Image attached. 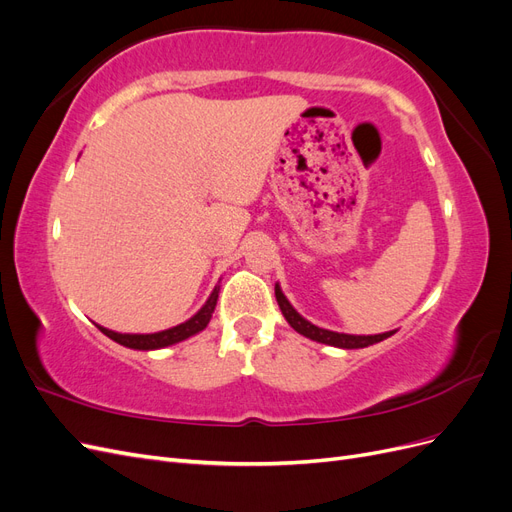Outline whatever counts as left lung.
<instances>
[{"instance_id": "8db88e82", "label": "left lung", "mask_w": 512, "mask_h": 512, "mask_svg": "<svg viewBox=\"0 0 512 512\" xmlns=\"http://www.w3.org/2000/svg\"><path fill=\"white\" fill-rule=\"evenodd\" d=\"M275 299H277V305H280L282 314H284V318H286L290 327L297 333L305 335L307 339H314V342H318V344H327V346L344 348V350H354V348H367L371 344H378V342H382V339L391 337L395 333V331H386V333H378V335H348V333L329 331V329L316 327V324L305 320L297 312V309L290 305V301L286 299V294L282 292L280 284H275Z\"/></svg>"}]
</instances>
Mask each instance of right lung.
<instances>
[{"label":"right lung","mask_w":512,"mask_h":512,"mask_svg":"<svg viewBox=\"0 0 512 512\" xmlns=\"http://www.w3.org/2000/svg\"><path fill=\"white\" fill-rule=\"evenodd\" d=\"M218 294H220V286H215L213 292L209 294V299L205 301V305L200 307L190 320H185V322L177 324V327H170L166 331H158V333H117V331L100 327V324H98V329L106 337H111L113 342L126 346V348H134V350H160V348H166V346L179 344V342H183V339H188V337L203 331L207 324H209V320H211L215 303H218Z\"/></svg>","instance_id":"obj_1"}]
</instances>
